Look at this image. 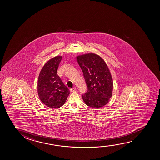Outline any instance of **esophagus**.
I'll list each match as a JSON object with an SVG mask.
<instances>
[{"mask_svg":"<svg viewBox=\"0 0 160 160\" xmlns=\"http://www.w3.org/2000/svg\"><path fill=\"white\" fill-rule=\"evenodd\" d=\"M75 90H76V88H75V87L72 88H70V91L71 92H74Z\"/></svg>","mask_w":160,"mask_h":160,"instance_id":"esophagus-1","label":"esophagus"}]
</instances>
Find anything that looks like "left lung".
Wrapping results in <instances>:
<instances>
[{"label": "left lung", "mask_w": 160, "mask_h": 160, "mask_svg": "<svg viewBox=\"0 0 160 160\" xmlns=\"http://www.w3.org/2000/svg\"><path fill=\"white\" fill-rule=\"evenodd\" d=\"M77 62L83 72L88 91L82 96L85 104L94 109L103 107L112 95L113 80L104 60L94 53L78 55Z\"/></svg>", "instance_id": "1"}]
</instances>
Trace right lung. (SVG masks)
I'll return each mask as SVG.
<instances>
[{"mask_svg":"<svg viewBox=\"0 0 160 160\" xmlns=\"http://www.w3.org/2000/svg\"><path fill=\"white\" fill-rule=\"evenodd\" d=\"M62 58V56H57L48 60L40 70L38 80L40 100L52 109L61 107L70 94L68 88L57 74Z\"/></svg>","mask_w":160,"mask_h":160,"instance_id":"add662e5","label":"right lung"}]
</instances>
